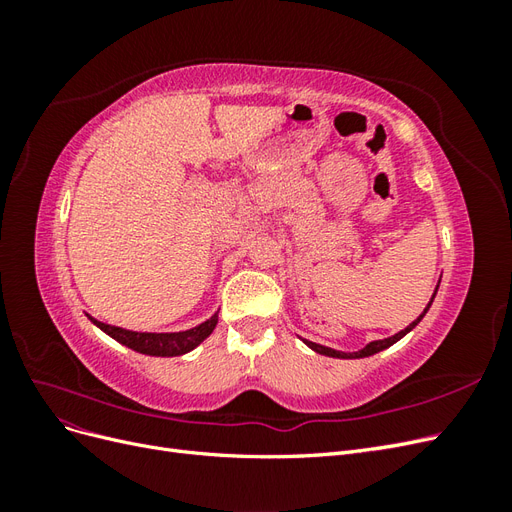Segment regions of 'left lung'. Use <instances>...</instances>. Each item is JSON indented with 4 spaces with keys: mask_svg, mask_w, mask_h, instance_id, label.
Listing matches in <instances>:
<instances>
[{
    "mask_svg": "<svg viewBox=\"0 0 512 512\" xmlns=\"http://www.w3.org/2000/svg\"><path fill=\"white\" fill-rule=\"evenodd\" d=\"M436 292H438V288H436ZM433 297H436V294H433ZM433 297H431V301H433ZM431 305V303H429ZM429 305H427V309H429ZM427 309L425 312L418 316L412 324H408V327L404 329V331H399V333H395L393 337H386V339H378V342H371V344H367L363 350H359V352H339V350H333V348H327V346H320V344H314V342H307V339H303V342L312 348L314 352H318V354H324V356H333V359H363V356H371V354H376V352H380V350H384V348H389V346H393L395 342H399L401 337H404L406 333H410L418 322L423 320V316L427 314Z\"/></svg>",
    "mask_w": 512,
    "mask_h": 512,
    "instance_id": "1",
    "label": "left lung"
}]
</instances>
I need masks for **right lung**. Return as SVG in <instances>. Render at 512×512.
I'll use <instances>...</instances> for the list:
<instances>
[{
  "instance_id": "right-lung-1",
  "label": "right lung",
  "mask_w": 512,
  "mask_h": 512,
  "mask_svg": "<svg viewBox=\"0 0 512 512\" xmlns=\"http://www.w3.org/2000/svg\"><path fill=\"white\" fill-rule=\"evenodd\" d=\"M89 320L96 324L98 329H102L106 335H111L113 339H117L119 344L128 346L141 354H149V356H179L194 350L203 339H207L211 335V331L218 324V314L211 316L207 322L198 324V327L190 329V331H181V333H136V331H128L121 327H111V324H104L96 318Z\"/></svg>"
}]
</instances>
